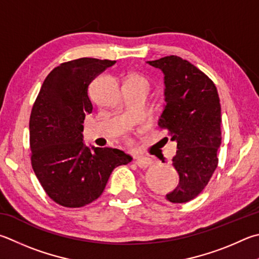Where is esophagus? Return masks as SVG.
<instances>
[{"label": "esophagus", "mask_w": 259, "mask_h": 259, "mask_svg": "<svg viewBox=\"0 0 259 259\" xmlns=\"http://www.w3.org/2000/svg\"><path fill=\"white\" fill-rule=\"evenodd\" d=\"M136 165L140 168H147L153 164V161L148 157H138L136 159Z\"/></svg>", "instance_id": "1"}]
</instances>
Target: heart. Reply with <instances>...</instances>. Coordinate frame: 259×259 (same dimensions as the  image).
Here are the masks:
<instances>
[{
	"instance_id": "1",
	"label": "heart",
	"mask_w": 259,
	"mask_h": 259,
	"mask_svg": "<svg viewBox=\"0 0 259 259\" xmlns=\"http://www.w3.org/2000/svg\"><path fill=\"white\" fill-rule=\"evenodd\" d=\"M133 79H142V80H144V79L140 78V77H135V78H133Z\"/></svg>"
}]
</instances>
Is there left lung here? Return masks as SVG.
Listing matches in <instances>:
<instances>
[{"label": "left lung", "instance_id": "obj_1", "mask_svg": "<svg viewBox=\"0 0 259 259\" xmlns=\"http://www.w3.org/2000/svg\"><path fill=\"white\" fill-rule=\"evenodd\" d=\"M148 63L164 73L166 103L158 126L167 130L178 148L172 165L180 180L166 199L187 203L204 190L219 164L222 119L218 89L203 71L179 56Z\"/></svg>", "mask_w": 259, "mask_h": 259}]
</instances>
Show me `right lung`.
I'll use <instances>...</instances> for the list:
<instances>
[{"label": "right lung", "mask_w": 259, "mask_h": 259, "mask_svg": "<svg viewBox=\"0 0 259 259\" xmlns=\"http://www.w3.org/2000/svg\"><path fill=\"white\" fill-rule=\"evenodd\" d=\"M115 61L81 58L61 63L45 78L29 119L31 166L56 204L76 208L93 203L105 189L112 171L131 162L111 147L83 145V120L93 104L88 87Z\"/></svg>", "instance_id": "right-lung-1"}]
</instances>
